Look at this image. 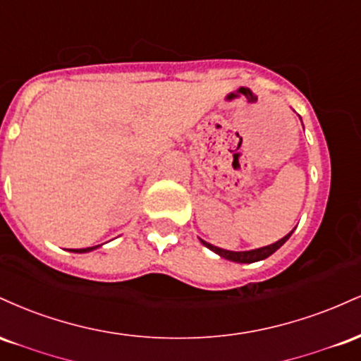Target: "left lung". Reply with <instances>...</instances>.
Masks as SVG:
<instances>
[{"label": "left lung", "instance_id": "left-lung-1", "mask_svg": "<svg viewBox=\"0 0 361 361\" xmlns=\"http://www.w3.org/2000/svg\"><path fill=\"white\" fill-rule=\"evenodd\" d=\"M292 233H293V231H292ZM292 233H288L287 235H285V238H281L280 241L270 244V246L258 247V250H251V251H227V250H222V247L212 246V244L204 241V239H200V241L205 247H209L210 251L217 252V255L222 256V258L235 261V263H255V261H261V259L268 258V256H271L273 252L279 250L280 246H283V244L287 243V239L290 238V235H292Z\"/></svg>", "mask_w": 361, "mask_h": 361}]
</instances>
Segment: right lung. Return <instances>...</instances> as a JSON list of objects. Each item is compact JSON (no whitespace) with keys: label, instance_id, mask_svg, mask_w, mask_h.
Instances as JSON below:
<instances>
[{"label":"right lung","instance_id":"right-lung-1","mask_svg":"<svg viewBox=\"0 0 361 361\" xmlns=\"http://www.w3.org/2000/svg\"><path fill=\"white\" fill-rule=\"evenodd\" d=\"M98 246H93V247H82V250H73L74 252H88V251H93V250H97Z\"/></svg>","mask_w":361,"mask_h":361}]
</instances>
